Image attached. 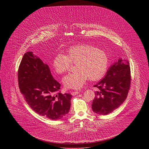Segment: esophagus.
<instances>
[{"label": "esophagus", "mask_w": 149, "mask_h": 149, "mask_svg": "<svg viewBox=\"0 0 149 149\" xmlns=\"http://www.w3.org/2000/svg\"><path fill=\"white\" fill-rule=\"evenodd\" d=\"M79 93V91H74V92L73 91V92H71V94H72V95H73V96L76 95H77Z\"/></svg>", "instance_id": "1"}]
</instances>
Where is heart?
Instances as JSON below:
<instances>
[{
    "label": "heart",
    "mask_w": 149,
    "mask_h": 149,
    "mask_svg": "<svg viewBox=\"0 0 149 149\" xmlns=\"http://www.w3.org/2000/svg\"><path fill=\"white\" fill-rule=\"evenodd\" d=\"M76 72L65 76L63 80L66 88L78 89L89 78L97 81L102 79L108 69L109 57L106 52L88 44H79L69 47L66 55L58 54L53 61V67L58 74L69 71L72 64H76Z\"/></svg>",
    "instance_id": "1"
}]
</instances>
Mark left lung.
<instances>
[{
	"mask_svg": "<svg viewBox=\"0 0 149 149\" xmlns=\"http://www.w3.org/2000/svg\"><path fill=\"white\" fill-rule=\"evenodd\" d=\"M131 77L128 60L120 59L111 65L106 76L97 84L92 108L99 115H108L118 108L127 97Z\"/></svg>",
	"mask_w": 149,
	"mask_h": 149,
	"instance_id": "left-lung-1",
	"label": "left lung"
}]
</instances>
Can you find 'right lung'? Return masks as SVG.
<instances>
[{"label": "right lung", "mask_w": 149, "mask_h": 149, "mask_svg": "<svg viewBox=\"0 0 149 149\" xmlns=\"http://www.w3.org/2000/svg\"><path fill=\"white\" fill-rule=\"evenodd\" d=\"M18 79L24 100L36 113L54 120L64 118L68 113L72 96L61 93V84L52 76L49 66L33 52L23 55Z\"/></svg>", "instance_id": "obj_1"}]
</instances>
